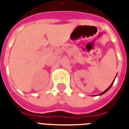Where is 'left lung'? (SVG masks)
<instances>
[{
    "label": "left lung",
    "mask_w": 129,
    "mask_h": 129,
    "mask_svg": "<svg viewBox=\"0 0 129 129\" xmlns=\"http://www.w3.org/2000/svg\"><path fill=\"white\" fill-rule=\"evenodd\" d=\"M114 81H115V80H113V82H112L111 84H110V86H109V87H108V89H107L105 90V91H103V92L101 93H100V94H99V95H102V94H103V93H105L106 92V91H108V90L110 89V87H111L112 85V84H113V83H114Z\"/></svg>",
    "instance_id": "8db88e82"
}]
</instances>
